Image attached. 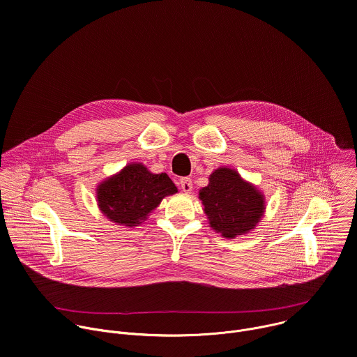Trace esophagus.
<instances>
[{"label": "esophagus", "mask_w": 357, "mask_h": 357, "mask_svg": "<svg viewBox=\"0 0 357 357\" xmlns=\"http://www.w3.org/2000/svg\"><path fill=\"white\" fill-rule=\"evenodd\" d=\"M179 185H181V189L183 190V192H190L192 190V188H193V185H192V179L190 178H181V181H179Z\"/></svg>", "instance_id": "34e87169"}]
</instances>
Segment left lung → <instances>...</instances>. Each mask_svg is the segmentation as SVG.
Listing matches in <instances>:
<instances>
[{"instance_id":"obj_1","label":"left lung","mask_w":357,"mask_h":357,"mask_svg":"<svg viewBox=\"0 0 357 357\" xmlns=\"http://www.w3.org/2000/svg\"><path fill=\"white\" fill-rule=\"evenodd\" d=\"M199 197L211 226L229 238L254 229L264 212L263 195L229 168L216 169Z\"/></svg>"}]
</instances>
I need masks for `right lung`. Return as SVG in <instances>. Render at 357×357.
Returning <instances> with one entry per match:
<instances>
[{
    "mask_svg": "<svg viewBox=\"0 0 357 357\" xmlns=\"http://www.w3.org/2000/svg\"><path fill=\"white\" fill-rule=\"evenodd\" d=\"M176 192L167 174H151L144 165L131 164L98 186L97 200L112 222L132 227L146 219L165 196Z\"/></svg>",
    "mask_w": 357,
    "mask_h": 357,
    "instance_id": "add662e5",
    "label": "right lung"
}]
</instances>
